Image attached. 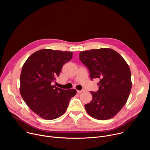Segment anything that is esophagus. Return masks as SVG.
I'll list each match as a JSON object with an SVG mask.
<instances>
[{
    "mask_svg": "<svg viewBox=\"0 0 150 150\" xmlns=\"http://www.w3.org/2000/svg\"><path fill=\"white\" fill-rule=\"evenodd\" d=\"M83 91H85V90H84V89L81 90H77V93H82V92H83Z\"/></svg>",
    "mask_w": 150,
    "mask_h": 150,
    "instance_id": "34e87169",
    "label": "esophagus"
}]
</instances>
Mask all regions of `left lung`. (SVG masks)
I'll list each match as a JSON object with an SVG mask.
<instances>
[{"label": "left lung", "mask_w": 150, "mask_h": 150, "mask_svg": "<svg viewBox=\"0 0 150 150\" xmlns=\"http://www.w3.org/2000/svg\"><path fill=\"white\" fill-rule=\"evenodd\" d=\"M79 59L90 71L91 80L99 78L97 92L91 91L93 99L85 105L87 112L98 120L115 116L126 104L131 88V73L124 59L111 49L81 52Z\"/></svg>", "instance_id": "left-lung-1"}]
</instances>
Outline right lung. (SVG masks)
<instances>
[{"instance_id": "right-lung-1", "label": "right lung", "mask_w": 150, "mask_h": 150, "mask_svg": "<svg viewBox=\"0 0 150 150\" xmlns=\"http://www.w3.org/2000/svg\"><path fill=\"white\" fill-rule=\"evenodd\" d=\"M72 52L42 49L24 63L20 76V93L27 105L38 116L53 120L65 113L75 90H63L54 84Z\"/></svg>"}]
</instances>
